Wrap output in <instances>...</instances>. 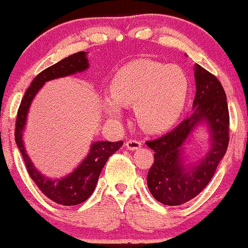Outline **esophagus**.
Here are the masks:
<instances>
[{"instance_id":"34e87169","label":"esophagus","mask_w":248,"mask_h":248,"mask_svg":"<svg viewBox=\"0 0 248 248\" xmlns=\"http://www.w3.org/2000/svg\"><path fill=\"white\" fill-rule=\"evenodd\" d=\"M125 145H126V148L128 150H138L139 148L142 145V142L140 140H137V139H130V140H127L125 142Z\"/></svg>"}]
</instances>
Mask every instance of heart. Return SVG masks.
I'll return each instance as SVG.
<instances>
[{"label": "heart", "instance_id": "obj_1", "mask_svg": "<svg viewBox=\"0 0 248 248\" xmlns=\"http://www.w3.org/2000/svg\"><path fill=\"white\" fill-rule=\"evenodd\" d=\"M188 81L182 69L155 61L140 60L118 71L110 82L111 98L104 108L113 120L121 117V106L134 105L137 120L144 130L155 132L174 122L184 107Z\"/></svg>", "mask_w": 248, "mask_h": 248}]
</instances>
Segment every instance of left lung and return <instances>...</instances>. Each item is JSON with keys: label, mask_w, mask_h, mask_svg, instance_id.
<instances>
[{"label": "left lung", "mask_w": 248, "mask_h": 248, "mask_svg": "<svg viewBox=\"0 0 248 248\" xmlns=\"http://www.w3.org/2000/svg\"><path fill=\"white\" fill-rule=\"evenodd\" d=\"M196 94L194 113L178 126L145 143L155 151V160L148 171L149 191L165 205H181L199 195L209 184L217 166L225 155L229 143V110L227 97L220 81L195 65ZM202 120L208 123L213 134V147L195 166L186 169L182 164L181 147L195 125Z\"/></svg>", "instance_id": "left-lung-1"}]
</instances>
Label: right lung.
I'll use <instances>...</instances> for the list:
<instances>
[{
    "mask_svg": "<svg viewBox=\"0 0 248 248\" xmlns=\"http://www.w3.org/2000/svg\"><path fill=\"white\" fill-rule=\"evenodd\" d=\"M88 66L89 64H88L86 53L79 52L42 71L26 90L25 96L20 103L18 114H16L15 131L16 143L22 155L27 171L43 194H45L47 198L57 204L77 205L86 201L96 188L101 169L104 168L108 158L115 154L123 144V141L94 142L91 145L89 155L72 174L64 178L55 179V181L40 174L33 167L28 155L26 154L22 142V132L26 125L27 113H28L29 106L35 94L38 93V90L46 81L66 77L77 72H82L88 69Z\"/></svg>",
    "mask_w": 248,
    "mask_h": 248,
    "instance_id": "obj_1",
    "label": "right lung"
}]
</instances>
